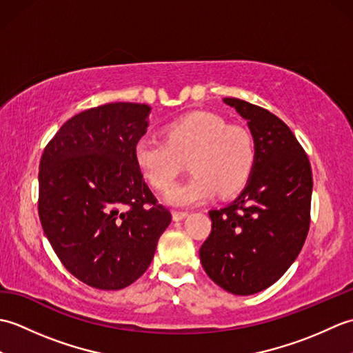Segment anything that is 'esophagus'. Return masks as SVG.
I'll return each mask as SVG.
<instances>
[{"label":"esophagus","instance_id":"obj_1","mask_svg":"<svg viewBox=\"0 0 353 353\" xmlns=\"http://www.w3.org/2000/svg\"><path fill=\"white\" fill-rule=\"evenodd\" d=\"M186 216H188V212L172 211V220H174V221H182V220L186 219Z\"/></svg>","mask_w":353,"mask_h":353}]
</instances>
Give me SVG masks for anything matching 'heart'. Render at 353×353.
I'll return each mask as SVG.
<instances>
[{
    "label": "heart",
    "instance_id": "heart-1",
    "mask_svg": "<svg viewBox=\"0 0 353 353\" xmlns=\"http://www.w3.org/2000/svg\"><path fill=\"white\" fill-rule=\"evenodd\" d=\"M190 158L192 177L167 194L174 206H192L214 197L232 196L249 181L254 165V144L243 127L228 125L211 112H192L165 127V139L141 137L133 148L137 167L156 190H168Z\"/></svg>",
    "mask_w": 353,
    "mask_h": 353
}]
</instances>
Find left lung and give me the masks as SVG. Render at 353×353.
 I'll return each mask as SVG.
<instances>
[{
    "instance_id": "obj_1",
    "label": "left lung",
    "mask_w": 353,
    "mask_h": 353,
    "mask_svg": "<svg viewBox=\"0 0 353 353\" xmlns=\"http://www.w3.org/2000/svg\"><path fill=\"white\" fill-rule=\"evenodd\" d=\"M254 142V165L241 194L209 211L211 235L200 261L211 279L236 296L268 288L301 253L310 230L312 172L305 150L281 118L239 99Z\"/></svg>"
}]
</instances>
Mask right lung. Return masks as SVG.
Wrapping results in <instances>:
<instances>
[{"mask_svg":"<svg viewBox=\"0 0 353 353\" xmlns=\"http://www.w3.org/2000/svg\"><path fill=\"white\" fill-rule=\"evenodd\" d=\"M152 108L108 103L68 119L39 163V219L62 264L99 290L144 274L171 223L133 156Z\"/></svg>","mask_w":353,"mask_h":353,"instance_id":"1","label":"right lung"}]
</instances>
